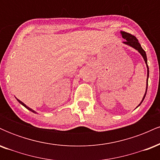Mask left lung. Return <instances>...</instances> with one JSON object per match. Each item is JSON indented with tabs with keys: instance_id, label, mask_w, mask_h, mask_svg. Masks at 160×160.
I'll use <instances>...</instances> for the list:
<instances>
[{
	"instance_id": "1",
	"label": "left lung",
	"mask_w": 160,
	"mask_h": 160,
	"mask_svg": "<svg viewBox=\"0 0 160 160\" xmlns=\"http://www.w3.org/2000/svg\"><path fill=\"white\" fill-rule=\"evenodd\" d=\"M121 34H122V38H123L124 39L126 40L123 42L125 44H127L128 46H130V47H133L134 49H136V50H138L139 52L141 53V56H142L143 58H144V60L145 63H146V65H147V68H148V77H149V68H148V59H147L146 52H145V51L142 49V47H141V44H140V43H139L138 40V39H137L136 38H135V36L132 35V34H129V33L125 32H121ZM148 80H147L146 92H145V94H144V98H143L142 101H141V103L139 104V105H141V104L142 103V102H143V101H144V99L145 98V95H146V94H147V90H148Z\"/></svg>"
}]
</instances>
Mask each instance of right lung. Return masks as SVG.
I'll return each mask as SVG.
<instances>
[{
  "mask_svg": "<svg viewBox=\"0 0 160 160\" xmlns=\"http://www.w3.org/2000/svg\"><path fill=\"white\" fill-rule=\"evenodd\" d=\"M16 99H17V98H16ZM17 101H18V102H19V103H20V104H22V105L24 106V107H25V108H26L28 110H29V111H32V112H33V113H37V112H36V111H34V110H32V108H28V106H26V105H25V104H24V103H23V102H21V101H20V100H19V99H17Z\"/></svg>",
  "mask_w": 160,
  "mask_h": 160,
  "instance_id": "1",
  "label": "right lung"
}]
</instances>
